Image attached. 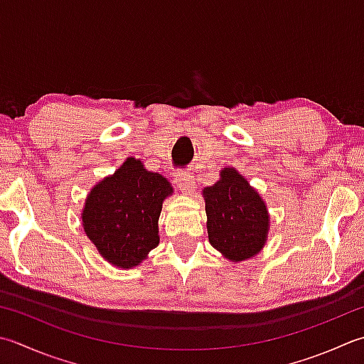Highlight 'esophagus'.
<instances>
[{
	"mask_svg": "<svg viewBox=\"0 0 364 364\" xmlns=\"http://www.w3.org/2000/svg\"><path fill=\"white\" fill-rule=\"evenodd\" d=\"M175 181L178 184V188L183 192V194H192L196 188V180L191 173H176L175 175Z\"/></svg>",
	"mask_w": 364,
	"mask_h": 364,
	"instance_id": "1",
	"label": "esophagus"
}]
</instances>
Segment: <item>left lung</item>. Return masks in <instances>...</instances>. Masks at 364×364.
Returning <instances> with one entry per match:
<instances>
[{
    "label": "left lung",
    "mask_w": 364,
    "mask_h": 364,
    "mask_svg": "<svg viewBox=\"0 0 364 364\" xmlns=\"http://www.w3.org/2000/svg\"><path fill=\"white\" fill-rule=\"evenodd\" d=\"M202 196L211 246L235 263L257 255L269 232V213L257 189L235 167H224Z\"/></svg>",
    "instance_id": "1"
}]
</instances>
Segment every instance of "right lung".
<instances>
[{
  "instance_id": "obj_1",
  "label": "right lung",
  "mask_w": 364,
  "mask_h": 364,
  "mask_svg": "<svg viewBox=\"0 0 364 364\" xmlns=\"http://www.w3.org/2000/svg\"><path fill=\"white\" fill-rule=\"evenodd\" d=\"M172 194L167 178L149 172L140 159L127 158L85 198L83 230L113 267H139L159 245L162 203Z\"/></svg>"
}]
</instances>
